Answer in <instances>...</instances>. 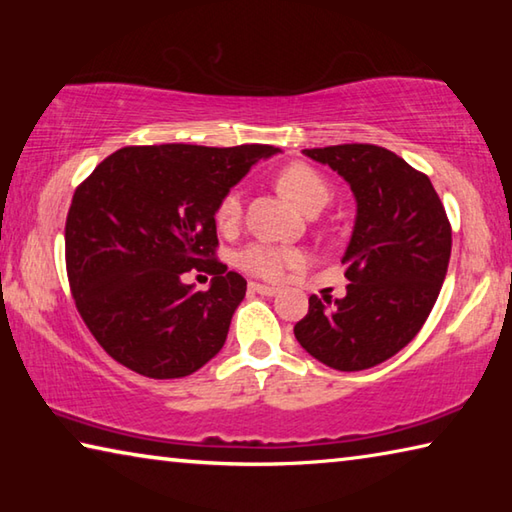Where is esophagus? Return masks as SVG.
Here are the masks:
<instances>
[{"mask_svg": "<svg viewBox=\"0 0 512 512\" xmlns=\"http://www.w3.org/2000/svg\"><path fill=\"white\" fill-rule=\"evenodd\" d=\"M248 289L253 293H259V296H275V293H280V289L268 287V284H259V282H250Z\"/></svg>", "mask_w": 512, "mask_h": 512, "instance_id": "obj_1", "label": "esophagus"}]
</instances>
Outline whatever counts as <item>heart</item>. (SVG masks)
I'll list each match as a JSON object with an SVG mask.
<instances>
[{
  "mask_svg": "<svg viewBox=\"0 0 512 512\" xmlns=\"http://www.w3.org/2000/svg\"><path fill=\"white\" fill-rule=\"evenodd\" d=\"M277 185L284 194H287L300 210H316L329 201V187L325 178L320 176L316 169L307 167V164H289L277 176ZM241 207H244V198H241L239 189H230L228 194L221 198L219 207H216V223L221 228H235L241 219ZM302 262V253L296 248L266 244V241H255L248 244L237 253V264L244 268L246 273L264 277V280H280V277L289 271L291 266H298Z\"/></svg>",
  "mask_w": 512,
  "mask_h": 512,
  "instance_id": "b5f03b06",
  "label": "heart"
}]
</instances>
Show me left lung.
<instances>
[{
  "label": "left lung",
  "instance_id": "8db88e82",
  "mask_svg": "<svg viewBox=\"0 0 512 512\" xmlns=\"http://www.w3.org/2000/svg\"><path fill=\"white\" fill-rule=\"evenodd\" d=\"M350 185L357 216L341 262L345 298H309L293 334L311 357L343 372L391 359L413 341L443 287L452 228L424 173L375 144L305 149Z\"/></svg>",
  "mask_w": 512,
  "mask_h": 512
}]
</instances>
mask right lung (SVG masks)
<instances>
[{
	"instance_id": "right-lung-1",
	"label": "right lung",
	"mask_w": 512,
	"mask_h": 512,
	"mask_svg": "<svg viewBox=\"0 0 512 512\" xmlns=\"http://www.w3.org/2000/svg\"><path fill=\"white\" fill-rule=\"evenodd\" d=\"M280 149L241 144L126 146L76 189L65 259L76 309L121 366L178 379L219 354L246 280L216 262V207L253 164ZM215 277L196 292L182 273Z\"/></svg>"
}]
</instances>
